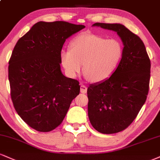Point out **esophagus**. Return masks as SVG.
<instances>
[{"mask_svg": "<svg viewBox=\"0 0 160 160\" xmlns=\"http://www.w3.org/2000/svg\"><path fill=\"white\" fill-rule=\"evenodd\" d=\"M86 92H87V86L83 85V84H81V85H80V92H82V93H86Z\"/></svg>", "mask_w": 160, "mask_h": 160, "instance_id": "obj_1", "label": "esophagus"}]
</instances>
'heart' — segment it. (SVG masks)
<instances>
[{
  "label": "heart",
  "mask_w": 160,
  "mask_h": 160,
  "mask_svg": "<svg viewBox=\"0 0 160 160\" xmlns=\"http://www.w3.org/2000/svg\"><path fill=\"white\" fill-rule=\"evenodd\" d=\"M123 48L115 39L83 33L70 43V49L60 53L62 65L71 78L80 73L83 63L86 76L94 82H103L112 74L122 57Z\"/></svg>",
  "instance_id": "b5f03b06"
}]
</instances>
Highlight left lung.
I'll return each mask as SVG.
<instances>
[{
  "label": "left lung",
  "mask_w": 160,
  "mask_h": 160,
  "mask_svg": "<svg viewBox=\"0 0 160 160\" xmlns=\"http://www.w3.org/2000/svg\"><path fill=\"white\" fill-rule=\"evenodd\" d=\"M93 26L115 31L124 46L122 58L110 78L87 89L92 127L101 133H116L132 124L145 103L151 60L141 38L124 25L95 23Z\"/></svg>",
  "instance_id": "obj_1"
}]
</instances>
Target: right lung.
Segmentation results:
<instances>
[{
	"instance_id": "add662e5",
	"label": "right lung",
	"mask_w": 160,
	"mask_h": 160,
	"mask_svg": "<svg viewBox=\"0 0 160 160\" xmlns=\"http://www.w3.org/2000/svg\"><path fill=\"white\" fill-rule=\"evenodd\" d=\"M85 28L66 22H39L18 39L9 61L10 95L15 111L30 128L50 132L62 122L79 81L62 74L65 39Z\"/></svg>"
}]
</instances>
